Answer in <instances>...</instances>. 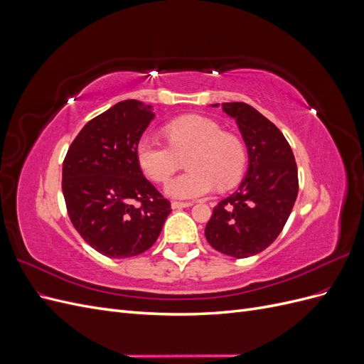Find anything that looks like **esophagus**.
<instances>
[{
  "label": "esophagus",
  "mask_w": 364,
  "mask_h": 364,
  "mask_svg": "<svg viewBox=\"0 0 364 364\" xmlns=\"http://www.w3.org/2000/svg\"><path fill=\"white\" fill-rule=\"evenodd\" d=\"M191 205H193V202H173L171 208L173 209H182V208H188Z\"/></svg>",
  "instance_id": "1"
}]
</instances>
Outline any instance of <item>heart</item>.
Returning a JSON list of instances; mask_svg holds the SVG:
<instances>
[{
	"instance_id": "1",
	"label": "heart",
	"mask_w": 364,
	"mask_h": 364,
	"mask_svg": "<svg viewBox=\"0 0 364 364\" xmlns=\"http://www.w3.org/2000/svg\"><path fill=\"white\" fill-rule=\"evenodd\" d=\"M168 146L141 138L136 146L139 167L155 182H167L186 158L190 171L171 179L165 193L174 199H197L215 186L230 188L243 178L246 149L243 141L226 134L215 121L200 115L179 117L165 126Z\"/></svg>"
}]
</instances>
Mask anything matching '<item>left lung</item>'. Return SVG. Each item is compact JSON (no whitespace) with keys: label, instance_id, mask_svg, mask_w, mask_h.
<instances>
[{"label":"left lung","instance_id":"obj_1","mask_svg":"<svg viewBox=\"0 0 364 364\" xmlns=\"http://www.w3.org/2000/svg\"><path fill=\"white\" fill-rule=\"evenodd\" d=\"M222 106L243 135L249 168L240 188L214 206L205 237L225 255L249 258L269 247L287 223L299 191L297 167L289 141L270 119L247 103Z\"/></svg>","mask_w":364,"mask_h":364}]
</instances>
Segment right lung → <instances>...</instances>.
Listing matches in <instances>:
<instances>
[{
    "mask_svg": "<svg viewBox=\"0 0 364 364\" xmlns=\"http://www.w3.org/2000/svg\"><path fill=\"white\" fill-rule=\"evenodd\" d=\"M153 118L150 105L119 102L87 121L63 159L62 191L71 223L107 258L150 249L171 213L136 159L138 141Z\"/></svg>",
    "mask_w": 364,
    "mask_h": 364,
    "instance_id": "add662e5",
    "label": "right lung"
}]
</instances>
